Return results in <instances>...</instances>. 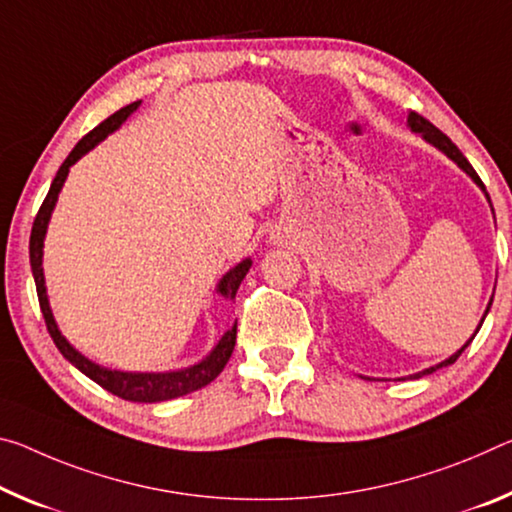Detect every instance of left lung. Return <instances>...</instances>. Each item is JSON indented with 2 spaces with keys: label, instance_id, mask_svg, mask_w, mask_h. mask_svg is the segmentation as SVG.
Listing matches in <instances>:
<instances>
[{
  "label": "left lung",
  "instance_id": "obj_1",
  "mask_svg": "<svg viewBox=\"0 0 512 512\" xmlns=\"http://www.w3.org/2000/svg\"><path fill=\"white\" fill-rule=\"evenodd\" d=\"M408 125H410V129H412V132H419L421 136H424V139L428 141V143H433L435 145V148H440L444 154H446V157H449V159H453V161H456V164L462 168V170H465V173L469 175V177H472V180L478 184V186H481V189L485 191V184L481 182V177H478L476 175V170L472 168V164H469V161H467V157H465V154H462L458 148H456V143H451V139H449V136H446V134H442L440 132V129H437L433 123H428V120L424 118V116H419V113L417 111H412L410 113V116H408ZM485 196H488V193H485ZM488 200H490V196H488ZM490 305H492V300H490V303H488V310H490ZM488 310H485V314H488ZM485 314H483V319H485ZM483 319H481V326H483ZM481 326H478L476 328V332L478 330H481ZM474 339V337H472ZM472 339H469V342L465 344V346H462L460 348V351L456 353V355H451V358L449 360H444L442 364H437V367H431V369H426V371H421V373H415V376H410V378H421V376H426V373H433L435 369H440V367H446V364H453V362H456L458 358H460V355H462V351H465V348L469 346V344H472Z\"/></svg>",
  "mask_w": 512,
  "mask_h": 512
}]
</instances>
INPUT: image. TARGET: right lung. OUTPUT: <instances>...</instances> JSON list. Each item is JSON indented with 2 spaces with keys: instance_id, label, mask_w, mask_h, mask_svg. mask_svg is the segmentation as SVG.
Masks as SVG:
<instances>
[{
  "instance_id": "obj_1",
  "label": "right lung",
  "mask_w": 512,
  "mask_h": 512,
  "mask_svg": "<svg viewBox=\"0 0 512 512\" xmlns=\"http://www.w3.org/2000/svg\"><path fill=\"white\" fill-rule=\"evenodd\" d=\"M141 102H132L123 107L120 111L113 113L107 120H102L93 132H88L84 139H81L72 152L68 154V159L63 161L59 173H56L54 182L47 191V196L40 205L38 214L34 218V227H31V239H29V262H31V271H34V280H36V291H38V303H40V312L45 316V326L50 330V335L54 339L56 348H59L63 358L68 362L75 364V367L86 373L88 378L95 380L97 385L107 389V392L120 396L125 401H136V403H157V401H168V399H177V396L191 394L196 389L205 387L212 383V380L223 371V367L230 360V355L234 351V342H237V323H234L232 330H227L225 335L221 337V342L216 344V348L212 353L207 355L205 360L193 364L189 369H180V371H168V373H127V371H111L104 369L100 364H95L91 360H86L84 355L79 351H75L68 344V339L61 335L59 328H56L54 316L50 310V303H47V294H45V278H43V239H45V230L47 223H50L52 209L56 205V198H59V191L63 182H66L68 170L70 166L75 164L77 159L84 157L88 150H93L97 143L102 139H107V134H111L113 129H118L120 125L125 123L127 116L132 111L139 109ZM250 259H243L241 264L234 266L230 273L223 275L221 285H218V291L223 296L234 298L237 296V289L241 285V280L246 278V273L250 269Z\"/></svg>"
}]
</instances>
